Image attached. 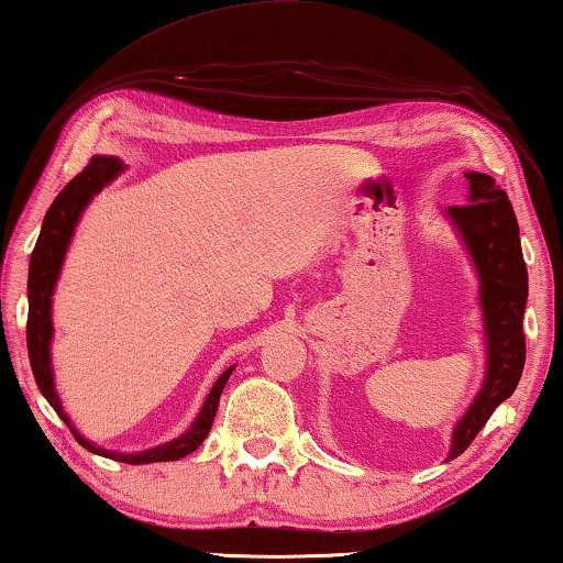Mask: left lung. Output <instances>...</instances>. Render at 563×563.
<instances>
[{
    "mask_svg": "<svg viewBox=\"0 0 563 563\" xmlns=\"http://www.w3.org/2000/svg\"><path fill=\"white\" fill-rule=\"evenodd\" d=\"M465 177L470 180V205L448 207L445 214L465 242L479 279L487 376L477 398L452 430L448 460L462 455L499 402L515 393L527 358L521 323L529 284L515 210L507 192L489 175L467 173Z\"/></svg>",
    "mask_w": 563,
    "mask_h": 563,
    "instance_id": "left-lung-1",
    "label": "left lung"
}]
</instances>
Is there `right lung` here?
<instances>
[{
	"label": "right lung",
	"instance_id": "add662e5",
	"mask_svg": "<svg viewBox=\"0 0 563 563\" xmlns=\"http://www.w3.org/2000/svg\"><path fill=\"white\" fill-rule=\"evenodd\" d=\"M123 170V165L115 157H101L96 155L91 163L84 167V173H78L71 183H68L62 192L56 195V200L48 207L44 217L42 232H38L36 246L32 252V262H29V319H26V349H29V363H32V373L42 396L48 400L58 418H62L68 430L74 432V438L81 442L86 450H91L93 455L111 457L125 465H147V462H170L190 455L202 445L207 432L212 428L217 406H220V396L224 390V383L230 380L234 366L227 368L207 396L200 416L195 418L190 430L185 435L175 438L173 442H165L161 448L145 450V452H111L103 448H96L93 442H88L81 432H78L71 420L62 408V400L56 396L54 386V368H52V336H54V323H52V297L58 274H62V264L71 242L74 230L78 224V217L93 200L103 187L113 180V177Z\"/></svg>",
	"mask_w": 563,
	"mask_h": 563
}]
</instances>
